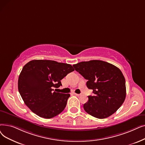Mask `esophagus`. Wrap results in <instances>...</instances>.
I'll return each instance as SVG.
<instances>
[{
    "instance_id": "1",
    "label": "esophagus",
    "mask_w": 145,
    "mask_h": 145,
    "mask_svg": "<svg viewBox=\"0 0 145 145\" xmlns=\"http://www.w3.org/2000/svg\"><path fill=\"white\" fill-rule=\"evenodd\" d=\"M74 94L75 95H76V96H80L81 95V94H79V93H74Z\"/></svg>"
}]
</instances>
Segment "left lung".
<instances>
[{
    "instance_id": "1",
    "label": "left lung",
    "mask_w": 145,
    "mask_h": 145,
    "mask_svg": "<svg viewBox=\"0 0 145 145\" xmlns=\"http://www.w3.org/2000/svg\"><path fill=\"white\" fill-rule=\"evenodd\" d=\"M73 66L88 80L86 86L94 93L88 96V101L84 105L85 111L99 119L114 114L123 104L126 95L121 71L109 63L97 60L82 61Z\"/></svg>"
}]
</instances>
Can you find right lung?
I'll list each match as a JSON object with an SVG mask.
<instances>
[{
	"label": "right lung",
	"instance_id": "add662e5",
	"mask_svg": "<svg viewBox=\"0 0 145 145\" xmlns=\"http://www.w3.org/2000/svg\"><path fill=\"white\" fill-rule=\"evenodd\" d=\"M74 71L72 66L54 60H33L19 76L18 91L28 107L39 117L51 118L65 108L69 93L53 92L61 80Z\"/></svg>",
	"mask_w": 145,
	"mask_h": 145
}]
</instances>
